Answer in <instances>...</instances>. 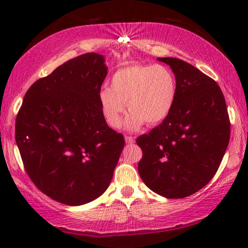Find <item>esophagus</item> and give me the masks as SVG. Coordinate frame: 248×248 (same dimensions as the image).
Instances as JSON below:
<instances>
[{
    "label": "esophagus",
    "mask_w": 248,
    "mask_h": 248,
    "mask_svg": "<svg viewBox=\"0 0 248 248\" xmlns=\"http://www.w3.org/2000/svg\"><path fill=\"white\" fill-rule=\"evenodd\" d=\"M125 141H126V143L132 144L135 142V139L133 137H127V135H125Z\"/></svg>",
    "instance_id": "obj_1"
}]
</instances>
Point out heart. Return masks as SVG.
Returning a JSON list of instances; mask_svg holds the SVG:
<instances>
[{
	"instance_id": "b5f03b06",
	"label": "heart",
	"mask_w": 248,
	"mask_h": 248,
	"mask_svg": "<svg viewBox=\"0 0 248 248\" xmlns=\"http://www.w3.org/2000/svg\"><path fill=\"white\" fill-rule=\"evenodd\" d=\"M176 93V79L169 67L132 63L111 76L110 88H101L98 99L107 123L114 128L121 126L127 103L131 113L125 126L133 131L143 123H161L174 106Z\"/></svg>"
}]
</instances>
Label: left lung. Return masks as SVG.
I'll list each match as a JSON object with an SVG mask.
<instances>
[{"mask_svg":"<svg viewBox=\"0 0 248 248\" xmlns=\"http://www.w3.org/2000/svg\"><path fill=\"white\" fill-rule=\"evenodd\" d=\"M175 74V104L149 134L137 139L142 149L138 170L151 191L167 199L194 194L211 181L225 155L230 122L217 82L184 61L159 57Z\"/></svg>","mask_w":248,"mask_h":248,"instance_id":"obj_1","label":"left lung"}]
</instances>
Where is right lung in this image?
Masks as SVG:
<instances>
[{
	"label": "right lung",
	"instance_id": "1",
	"mask_svg": "<svg viewBox=\"0 0 248 248\" xmlns=\"http://www.w3.org/2000/svg\"><path fill=\"white\" fill-rule=\"evenodd\" d=\"M107 76L103 55L87 53L37 80L16 120V142L37 188L66 205H82L110 184L123 134L106 123L98 93Z\"/></svg>",
	"mask_w": 248,
	"mask_h": 248
}]
</instances>
